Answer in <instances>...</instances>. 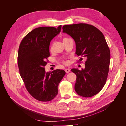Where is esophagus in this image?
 Returning <instances> with one entry per match:
<instances>
[{"label": "esophagus", "mask_w": 126, "mask_h": 126, "mask_svg": "<svg viewBox=\"0 0 126 126\" xmlns=\"http://www.w3.org/2000/svg\"><path fill=\"white\" fill-rule=\"evenodd\" d=\"M65 71L66 73H69V72L70 71V70L69 69H66Z\"/></svg>", "instance_id": "esophagus-1"}]
</instances>
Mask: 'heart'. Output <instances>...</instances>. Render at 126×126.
<instances>
[{"label":"heart","mask_w":126,"mask_h":126,"mask_svg":"<svg viewBox=\"0 0 126 126\" xmlns=\"http://www.w3.org/2000/svg\"><path fill=\"white\" fill-rule=\"evenodd\" d=\"M66 38H64V39H66Z\"/></svg>","instance_id":"1"}]
</instances>
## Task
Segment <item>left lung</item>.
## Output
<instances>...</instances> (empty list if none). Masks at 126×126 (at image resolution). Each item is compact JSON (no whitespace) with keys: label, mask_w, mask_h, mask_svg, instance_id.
<instances>
[{"label":"left lung","mask_w":126,"mask_h":126,"mask_svg":"<svg viewBox=\"0 0 126 126\" xmlns=\"http://www.w3.org/2000/svg\"><path fill=\"white\" fill-rule=\"evenodd\" d=\"M63 29L75 40L76 54L87 58L85 69L71 70L77 76L76 92L83 97H93L104 87L108 74L110 52L105 37L96 27L87 24L64 25Z\"/></svg>","instance_id":"left-lung-1"}]
</instances>
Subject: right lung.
Wrapping results in <instances>:
<instances>
[{
  "mask_svg": "<svg viewBox=\"0 0 126 126\" xmlns=\"http://www.w3.org/2000/svg\"><path fill=\"white\" fill-rule=\"evenodd\" d=\"M57 28L41 27L29 32L22 40L18 54V65L21 77L28 93L40 101L52 100L58 94V87L65 75L63 70L46 72L44 67L50 56L51 40L60 33Z\"/></svg>",
  "mask_w": 126,
  "mask_h": 126,
  "instance_id": "right-lung-1",
  "label": "right lung"
}]
</instances>
